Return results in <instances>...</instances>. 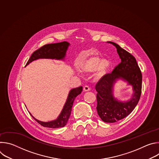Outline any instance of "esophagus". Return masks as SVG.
<instances>
[{
	"label": "esophagus",
	"mask_w": 159,
	"mask_h": 159,
	"mask_svg": "<svg viewBox=\"0 0 159 159\" xmlns=\"http://www.w3.org/2000/svg\"><path fill=\"white\" fill-rule=\"evenodd\" d=\"M83 89H84V91H85V92H87V91H89V90H90V87H89L88 85H85V86L84 87Z\"/></svg>",
	"instance_id": "obj_1"
}]
</instances>
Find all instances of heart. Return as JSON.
<instances>
[{"mask_svg":"<svg viewBox=\"0 0 159 159\" xmlns=\"http://www.w3.org/2000/svg\"><path fill=\"white\" fill-rule=\"evenodd\" d=\"M111 65L107 60H102L98 56H92L87 58L79 65L80 70L84 73H90L96 70L95 77L97 79H101L107 73Z\"/></svg>","mask_w":159,"mask_h":159,"instance_id":"heart-1","label":"heart"}]
</instances>
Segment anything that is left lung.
<instances>
[{
	"instance_id": "obj_1",
	"label": "left lung",
	"mask_w": 159,
	"mask_h": 159,
	"mask_svg": "<svg viewBox=\"0 0 159 159\" xmlns=\"http://www.w3.org/2000/svg\"><path fill=\"white\" fill-rule=\"evenodd\" d=\"M117 49L121 62L111 74L105 75L96 85L97 111L106 123H115L128 116L137 105L142 93V75L135 58L114 42L108 41ZM118 79H122L133 87L134 94L128 101L122 102L113 96V85Z\"/></svg>"
}]
</instances>
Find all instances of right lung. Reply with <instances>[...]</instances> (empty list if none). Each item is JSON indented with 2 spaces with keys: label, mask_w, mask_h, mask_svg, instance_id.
<instances>
[{
  "label": "right lung",
  "mask_w": 159,
  "mask_h": 159,
  "mask_svg": "<svg viewBox=\"0 0 159 159\" xmlns=\"http://www.w3.org/2000/svg\"><path fill=\"white\" fill-rule=\"evenodd\" d=\"M69 45L70 44L66 41L45 44L33 53L29 60L28 61L26 65H28L30 63L32 62L33 61L39 58L63 60L65 57L66 52ZM82 91V86L72 89L70 90L61 113L58 117V118L56 119L55 120L49 122L40 121L34 118L30 112V115L39 124H40L41 126L44 127L52 128H58L60 127H63L64 126L66 125L70 116L72 107L75 98L78 95H79Z\"/></svg>",
  "instance_id": "right-lung-1"
}]
</instances>
